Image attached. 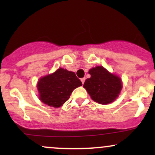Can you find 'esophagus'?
<instances>
[{
	"instance_id": "esophagus-1",
	"label": "esophagus",
	"mask_w": 155,
	"mask_h": 155,
	"mask_svg": "<svg viewBox=\"0 0 155 155\" xmlns=\"http://www.w3.org/2000/svg\"><path fill=\"white\" fill-rule=\"evenodd\" d=\"M81 82H82V84H84V83L85 79H84V78H81Z\"/></svg>"
}]
</instances>
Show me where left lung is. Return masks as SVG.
<instances>
[{
    "label": "left lung",
    "mask_w": 155,
    "mask_h": 155,
    "mask_svg": "<svg viewBox=\"0 0 155 155\" xmlns=\"http://www.w3.org/2000/svg\"><path fill=\"white\" fill-rule=\"evenodd\" d=\"M89 74L91 76L86 79L83 87L92 100L103 105L109 104L116 100L122 89L120 77L103 66L92 68Z\"/></svg>",
    "instance_id": "8db88e82"
}]
</instances>
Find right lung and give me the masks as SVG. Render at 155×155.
Here are the masks:
<instances>
[{
	"instance_id": "obj_1",
	"label": "right lung",
	"mask_w": 155,
	"mask_h": 155,
	"mask_svg": "<svg viewBox=\"0 0 155 155\" xmlns=\"http://www.w3.org/2000/svg\"><path fill=\"white\" fill-rule=\"evenodd\" d=\"M81 85L82 83L75 73L60 68L52 74L38 79V97L44 104L59 108L68 100L74 90Z\"/></svg>"
}]
</instances>
